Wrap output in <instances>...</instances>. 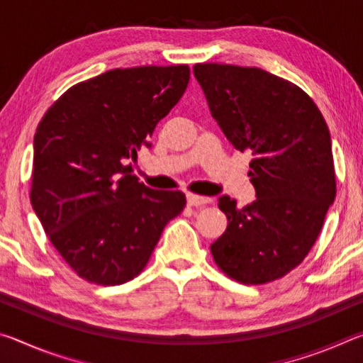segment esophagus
<instances>
[{
  "label": "esophagus",
  "instance_id": "esophagus-1",
  "mask_svg": "<svg viewBox=\"0 0 363 363\" xmlns=\"http://www.w3.org/2000/svg\"><path fill=\"white\" fill-rule=\"evenodd\" d=\"M211 199L210 196H200V195H195V194H187V203L190 206H200V205H208L211 203Z\"/></svg>",
  "mask_w": 363,
  "mask_h": 363
}]
</instances>
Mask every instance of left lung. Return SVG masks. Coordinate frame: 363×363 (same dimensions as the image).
I'll return each mask as SVG.
<instances>
[{
    "label": "left lung",
    "mask_w": 363,
    "mask_h": 363,
    "mask_svg": "<svg viewBox=\"0 0 363 363\" xmlns=\"http://www.w3.org/2000/svg\"><path fill=\"white\" fill-rule=\"evenodd\" d=\"M211 116L237 150L251 152L256 200L238 208L219 196L225 232L211 245L218 266L259 285L303 262L336 195L327 123L296 84L256 67L196 64Z\"/></svg>",
    "instance_id": "8db88e82"
}]
</instances>
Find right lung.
<instances>
[{
    "instance_id": "1",
    "label": "right lung",
    "mask_w": 363,
    "mask_h": 363,
    "mask_svg": "<svg viewBox=\"0 0 363 363\" xmlns=\"http://www.w3.org/2000/svg\"><path fill=\"white\" fill-rule=\"evenodd\" d=\"M189 79V65L108 70L65 91L36 128L30 200L54 248L82 279L133 280L186 206L179 190L139 182L130 162L152 145L157 123Z\"/></svg>"
}]
</instances>
